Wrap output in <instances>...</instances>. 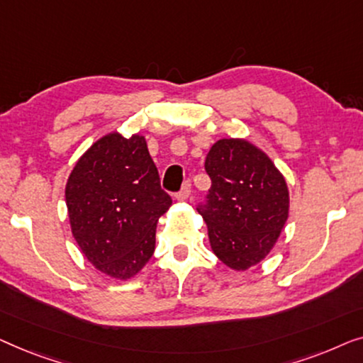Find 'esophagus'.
Segmentation results:
<instances>
[{"instance_id":"1","label":"esophagus","mask_w":363,"mask_h":363,"mask_svg":"<svg viewBox=\"0 0 363 363\" xmlns=\"http://www.w3.org/2000/svg\"><path fill=\"white\" fill-rule=\"evenodd\" d=\"M189 194H191V179H186L182 184L181 191L176 194V197L179 199V201H186V199L189 197Z\"/></svg>"}]
</instances>
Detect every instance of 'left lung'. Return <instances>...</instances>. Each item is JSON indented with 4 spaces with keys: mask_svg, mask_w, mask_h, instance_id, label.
Masks as SVG:
<instances>
[{
    "mask_svg": "<svg viewBox=\"0 0 363 363\" xmlns=\"http://www.w3.org/2000/svg\"><path fill=\"white\" fill-rule=\"evenodd\" d=\"M212 186L197 211L208 228L212 252L228 268L245 272L277 243L289 212L281 172L245 140H218L206 157Z\"/></svg>",
    "mask_w": 363,
    "mask_h": 363,
    "instance_id": "8db88e82",
    "label": "left lung"
}]
</instances>
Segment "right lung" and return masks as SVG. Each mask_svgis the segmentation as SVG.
<instances>
[{"instance_id": "obj_1", "label": "right lung", "mask_w": 363, "mask_h": 363, "mask_svg": "<svg viewBox=\"0 0 363 363\" xmlns=\"http://www.w3.org/2000/svg\"><path fill=\"white\" fill-rule=\"evenodd\" d=\"M70 227L101 273L130 279L150 262L156 223L171 207L145 136L110 133L90 146L65 186Z\"/></svg>"}]
</instances>
